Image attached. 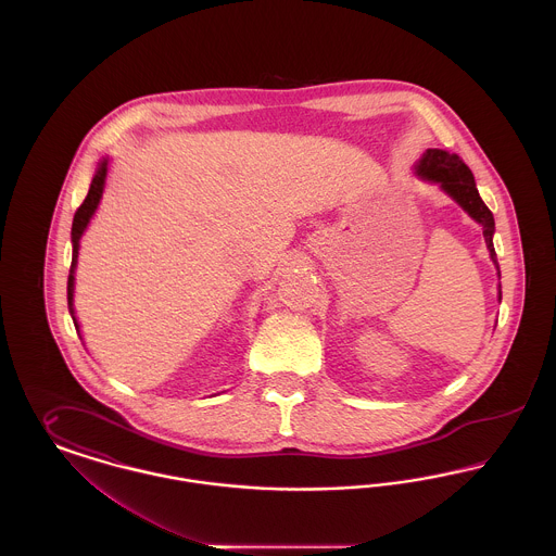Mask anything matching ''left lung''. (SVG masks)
<instances>
[{
  "label": "left lung",
  "mask_w": 556,
  "mask_h": 556,
  "mask_svg": "<svg viewBox=\"0 0 556 556\" xmlns=\"http://www.w3.org/2000/svg\"><path fill=\"white\" fill-rule=\"evenodd\" d=\"M417 175L440 184L446 193H450L465 211L469 212L471 218H476L477 223L483 227V238H485V245L490 250V256H492L494 265L498 266L496 250L492 243L494 214L479 198L473 173L469 170V166L463 162V159L456 154H448L444 150H427V154L417 164ZM498 273H501V268H498ZM501 298H503V293H501Z\"/></svg>",
  "instance_id": "1"
}]
</instances>
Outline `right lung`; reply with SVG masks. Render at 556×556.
Wrapping results in <instances>:
<instances>
[{
  "mask_svg": "<svg viewBox=\"0 0 556 556\" xmlns=\"http://www.w3.org/2000/svg\"><path fill=\"white\" fill-rule=\"evenodd\" d=\"M108 162L104 160L102 164H100V168H98V173H96V177H93V181H91V187H89V193H87V198L83 200V204H80L77 212H75V218H73V263H71V273H68V311H71V315H73V320H75V327L79 329V325H77V318H75V311H73V293H75V268H77V256H79V239L83 236V231L87 229V223H89V218L93 216V212L98 208V204H100V198H102V191H104V181H106V168Z\"/></svg>",
  "mask_w": 556,
  "mask_h": 556,
  "instance_id": "add662e5",
  "label": "right lung"
}]
</instances>
